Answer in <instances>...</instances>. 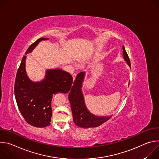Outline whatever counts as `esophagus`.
I'll use <instances>...</instances> for the list:
<instances>
[{"mask_svg": "<svg viewBox=\"0 0 159 159\" xmlns=\"http://www.w3.org/2000/svg\"><path fill=\"white\" fill-rule=\"evenodd\" d=\"M76 76H77V74H76V73H74V74H73V75H72V77H73V79H74V80L75 79V78H76Z\"/></svg>", "mask_w": 159, "mask_h": 159, "instance_id": "34e87169", "label": "esophagus"}]
</instances>
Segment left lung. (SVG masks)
<instances>
[{
    "mask_svg": "<svg viewBox=\"0 0 159 159\" xmlns=\"http://www.w3.org/2000/svg\"><path fill=\"white\" fill-rule=\"evenodd\" d=\"M123 56L129 66H131L129 57L123 47ZM84 76V72L77 74L73 86L69 94V99L72 111L73 120L75 124L81 128H88L90 127H98L102 123L108 121L111 116L98 117L90 113L86 108L84 103V97L81 92V87Z\"/></svg>",
    "mask_w": 159,
    "mask_h": 159,
    "instance_id": "1",
    "label": "left lung"
}]
</instances>
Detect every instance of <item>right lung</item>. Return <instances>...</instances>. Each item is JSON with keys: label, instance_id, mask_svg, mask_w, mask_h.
<instances>
[{"label": "right lung", "instance_id": "right-lung-1", "mask_svg": "<svg viewBox=\"0 0 159 159\" xmlns=\"http://www.w3.org/2000/svg\"><path fill=\"white\" fill-rule=\"evenodd\" d=\"M48 39L41 38L37 39L30 45L25 54L31 52L39 41ZM26 57L22 58L16 77L14 94L17 104L28 124L36 127H46L50 125L53 95L58 93H69L73 78L70 74L62 70H48L44 80L33 82L26 75Z\"/></svg>", "mask_w": 159, "mask_h": 159}]
</instances>
